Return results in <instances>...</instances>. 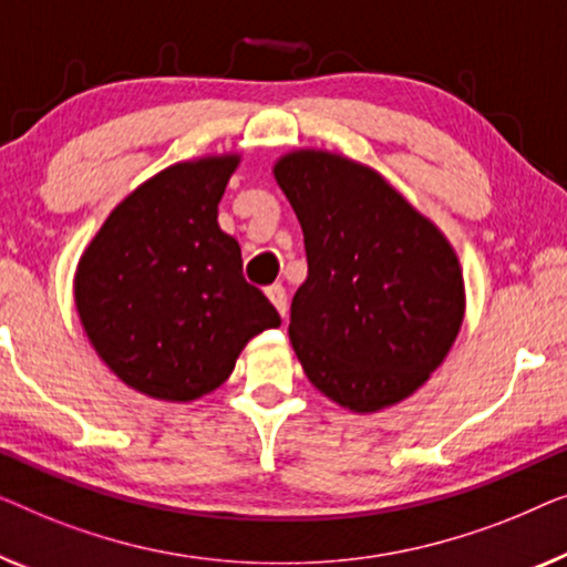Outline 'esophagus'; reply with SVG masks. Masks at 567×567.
Instances as JSON below:
<instances>
[{
    "label": "esophagus",
    "mask_w": 567,
    "mask_h": 567,
    "mask_svg": "<svg viewBox=\"0 0 567 567\" xmlns=\"http://www.w3.org/2000/svg\"><path fill=\"white\" fill-rule=\"evenodd\" d=\"M267 298L272 300V306L277 308V313H280L282 318H287V292L282 285H272L267 287Z\"/></svg>",
    "instance_id": "esophagus-1"
}]
</instances>
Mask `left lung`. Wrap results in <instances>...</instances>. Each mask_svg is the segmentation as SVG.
Wrapping results in <instances>:
<instances>
[{"label": "left lung", "mask_w": 567, "mask_h": 567, "mask_svg": "<svg viewBox=\"0 0 567 567\" xmlns=\"http://www.w3.org/2000/svg\"><path fill=\"white\" fill-rule=\"evenodd\" d=\"M275 179L306 238L287 333L308 380L362 413L403 401L457 339V254L378 172L344 156L295 151Z\"/></svg>", "instance_id": "1"}]
</instances>
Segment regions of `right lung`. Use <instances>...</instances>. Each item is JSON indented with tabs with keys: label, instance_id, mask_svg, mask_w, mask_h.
I'll list each match as a JSON object with an SVG mask.
<instances>
[{
	"label": "right lung",
	"instance_id": "1",
	"mask_svg": "<svg viewBox=\"0 0 567 567\" xmlns=\"http://www.w3.org/2000/svg\"><path fill=\"white\" fill-rule=\"evenodd\" d=\"M238 156L174 164L110 213L76 269V310L105 364L162 401H195L246 341L282 323L218 226Z\"/></svg>",
	"mask_w": 567,
	"mask_h": 567
}]
</instances>
